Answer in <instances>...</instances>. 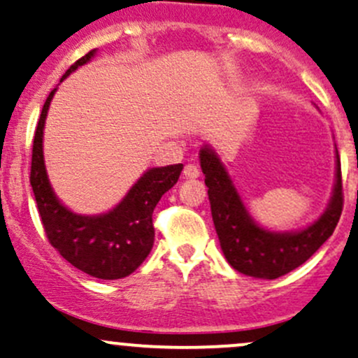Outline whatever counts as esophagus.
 <instances>
[{"mask_svg":"<svg viewBox=\"0 0 358 358\" xmlns=\"http://www.w3.org/2000/svg\"><path fill=\"white\" fill-rule=\"evenodd\" d=\"M199 175H201V171H199V168L195 166V164H187L185 168H183V176L189 180H195L199 178Z\"/></svg>","mask_w":358,"mask_h":358,"instance_id":"obj_1","label":"esophagus"}]
</instances>
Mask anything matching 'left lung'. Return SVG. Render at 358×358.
Here are the masks:
<instances>
[{"mask_svg":"<svg viewBox=\"0 0 358 358\" xmlns=\"http://www.w3.org/2000/svg\"><path fill=\"white\" fill-rule=\"evenodd\" d=\"M201 168L221 250L233 269L254 278L276 280L289 273L333 235L343 210L341 163L336 150V183L328 209L310 227L295 233H273L248 216L227 169L213 149H201Z\"/></svg>","mask_w":358,"mask_h":358,"instance_id":"1","label":"left lung"}]
</instances>
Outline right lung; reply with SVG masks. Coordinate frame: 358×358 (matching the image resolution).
<instances>
[{
	"label": "right lung",
	"mask_w": 358,
	"mask_h": 358,
	"mask_svg": "<svg viewBox=\"0 0 358 358\" xmlns=\"http://www.w3.org/2000/svg\"><path fill=\"white\" fill-rule=\"evenodd\" d=\"M94 52L96 50L77 59L62 80L87 63ZM55 90L48 96L37 122L30 164V185L41 223L51 245L71 266L99 280H120L134 273L149 255L154 243V208L178 182L183 164L145 171L125 199L110 213L101 216H80L71 213L56 199L44 166L43 131Z\"/></svg>",
	"instance_id": "1"
}]
</instances>
